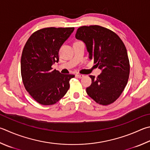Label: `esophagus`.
<instances>
[{"label":"esophagus","mask_w":150,"mask_h":150,"mask_svg":"<svg viewBox=\"0 0 150 150\" xmlns=\"http://www.w3.org/2000/svg\"><path fill=\"white\" fill-rule=\"evenodd\" d=\"M76 77H77V78H83L84 77V75H81V74H76Z\"/></svg>","instance_id":"esophagus-1"}]
</instances>
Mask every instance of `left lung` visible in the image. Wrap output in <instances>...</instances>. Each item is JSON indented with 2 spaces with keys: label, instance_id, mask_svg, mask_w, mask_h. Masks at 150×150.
Segmentation results:
<instances>
[{
  "label": "left lung",
  "instance_id": "8db88e82",
  "mask_svg": "<svg viewBox=\"0 0 150 150\" xmlns=\"http://www.w3.org/2000/svg\"><path fill=\"white\" fill-rule=\"evenodd\" d=\"M75 37L85 44L89 59L102 71L97 78L90 75L92 84L86 88V93L100 104L114 102L129 77V60L124 43L113 31L99 25L81 27Z\"/></svg>",
  "mask_w": 150,
  "mask_h": 150
}]
</instances>
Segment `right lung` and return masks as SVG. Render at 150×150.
Instances as JSON below:
<instances>
[{
	"mask_svg": "<svg viewBox=\"0 0 150 150\" xmlns=\"http://www.w3.org/2000/svg\"><path fill=\"white\" fill-rule=\"evenodd\" d=\"M74 28H47L33 33L25 43L21 58L24 86L42 105H52L63 98L74 75L62 74L52 66L58 62L59 50Z\"/></svg>",
	"mask_w": 150,
	"mask_h": 150,
	"instance_id": "right-lung-1",
	"label": "right lung"
}]
</instances>
